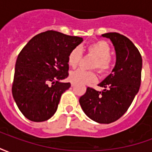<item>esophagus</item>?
<instances>
[{
	"mask_svg": "<svg viewBox=\"0 0 152 152\" xmlns=\"http://www.w3.org/2000/svg\"><path fill=\"white\" fill-rule=\"evenodd\" d=\"M72 87H73V86H75V83L72 82Z\"/></svg>",
	"mask_w": 152,
	"mask_h": 152,
	"instance_id": "1",
	"label": "esophagus"
}]
</instances>
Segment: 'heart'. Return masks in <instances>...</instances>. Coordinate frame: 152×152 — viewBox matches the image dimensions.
Listing matches in <instances>:
<instances>
[{"instance_id":"b5f03b06","label":"heart","mask_w":152,"mask_h":152,"mask_svg":"<svg viewBox=\"0 0 152 152\" xmlns=\"http://www.w3.org/2000/svg\"><path fill=\"white\" fill-rule=\"evenodd\" d=\"M87 52L94 57L96 60L94 63V68H97L100 72H107L112 66V58L111 47L104 40H98L89 45L86 48ZM81 58V51L79 48H74L67 57V63L71 67H76L79 64ZM70 79L72 82L78 84H90L97 80V75L94 72H87L86 70L77 69L70 74Z\"/></svg>"}]
</instances>
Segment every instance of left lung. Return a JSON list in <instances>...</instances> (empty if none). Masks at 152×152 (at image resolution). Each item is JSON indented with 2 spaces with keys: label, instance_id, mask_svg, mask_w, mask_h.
I'll return each instance as SVG.
<instances>
[{
  "label": "left lung",
  "instance_id": "8db88e82",
  "mask_svg": "<svg viewBox=\"0 0 152 152\" xmlns=\"http://www.w3.org/2000/svg\"><path fill=\"white\" fill-rule=\"evenodd\" d=\"M113 44L116 62L112 73L99 86L97 91L88 87L80 98V104L86 115L100 124H110L127 112L139 90L142 59L139 51L129 38L116 32L102 34Z\"/></svg>",
  "mask_w": 152,
  "mask_h": 152
}]
</instances>
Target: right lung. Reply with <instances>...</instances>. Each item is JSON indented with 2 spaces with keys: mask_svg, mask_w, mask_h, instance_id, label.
Here are the masks:
<instances>
[{
  "mask_svg": "<svg viewBox=\"0 0 152 152\" xmlns=\"http://www.w3.org/2000/svg\"><path fill=\"white\" fill-rule=\"evenodd\" d=\"M83 38L46 31L35 36L19 53L15 64L12 94L25 117L34 122L49 120L61 96L71 86L67 57Z\"/></svg>",
  "mask_w": 152,
  "mask_h": 152,
  "instance_id": "1",
  "label": "right lung"
}]
</instances>
